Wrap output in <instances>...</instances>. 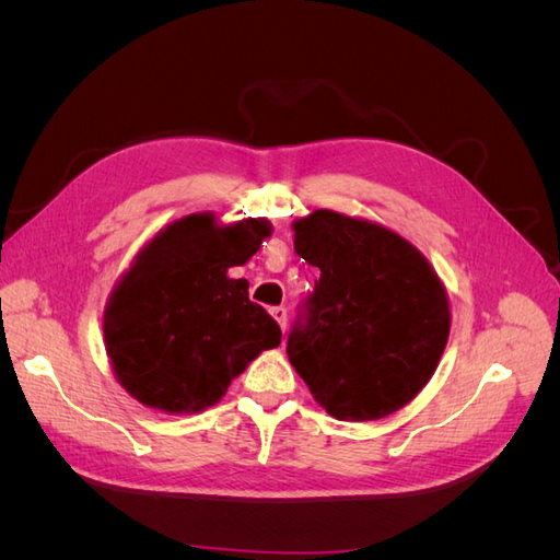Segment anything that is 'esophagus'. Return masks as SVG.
Listing matches in <instances>:
<instances>
[{
	"instance_id": "34e87169",
	"label": "esophagus",
	"mask_w": 560,
	"mask_h": 560,
	"mask_svg": "<svg viewBox=\"0 0 560 560\" xmlns=\"http://www.w3.org/2000/svg\"><path fill=\"white\" fill-rule=\"evenodd\" d=\"M270 315H273V319L278 322L280 329L284 331V329H287V308H284V306H276V308H270Z\"/></svg>"
}]
</instances>
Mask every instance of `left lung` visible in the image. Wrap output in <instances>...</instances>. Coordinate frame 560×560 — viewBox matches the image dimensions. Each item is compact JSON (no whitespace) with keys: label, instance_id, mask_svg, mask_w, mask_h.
Wrapping results in <instances>:
<instances>
[{"label":"left lung","instance_id":"1","mask_svg":"<svg viewBox=\"0 0 560 560\" xmlns=\"http://www.w3.org/2000/svg\"><path fill=\"white\" fill-rule=\"evenodd\" d=\"M292 229L299 257L319 268L287 336L296 374L338 420L399 411L428 385L448 341L442 280L409 241L369 219L315 210Z\"/></svg>","mask_w":560,"mask_h":560}]
</instances>
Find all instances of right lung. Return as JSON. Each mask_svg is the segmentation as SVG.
Wrapping results in <instances>:
<instances>
[{
  "mask_svg": "<svg viewBox=\"0 0 560 560\" xmlns=\"http://www.w3.org/2000/svg\"><path fill=\"white\" fill-rule=\"evenodd\" d=\"M270 235L266 219L217 224L189 214L167 224L135 257L105 308V348L114 374L144 406L198 413L226 395L282 331L249 282L229 278Z\"/></svg>",
  "mask_w": 560,
  "mask_h": 560,
  "instance_id": "obj_1",
  "label": "right lung"
}]
</instances>
